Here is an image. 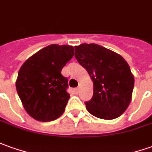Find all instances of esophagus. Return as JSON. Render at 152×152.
<instances>
[{
  "instance_id": "1",
  "label": "esophagus",
  "mask_w": 152,
  "mask_h": 152,
  "mask_svg": "<svg viewBox=\"0 0 152 152\" xmlns=\"http://www.w3.org/2000/svg\"><path fill=\"white\" fill-rule=\"evenodd\" d=\"M78 92H79V88H75V89H74V93H75L76 94H78Z\"/></svg>"
}]
</instances>
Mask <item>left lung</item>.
Instances as JSON below:
<instances>
[{
  "label": "left lung",
  "instance_id": "left-lung-1",
  "mask_svg": "<svg viewBox=\"0 0 152 152\" xmlns=\"http://www.w3.org/2000/svg\"><path fill=\"white\" fill-rule=\"evenodd\" d=\"M74 56L89 74L94 95L85 102L94 117L111 120L121 116L129 106L134 88L130 67L120 54L96 44L74 46Z\"/></svg>",
  "mask_w": 152,
  "mask_h": 152
}]
</instances>
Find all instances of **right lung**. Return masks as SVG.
Masks as SVG:
<instances>
[{
    "mask_svg": "<svg viewBox=\"0 0 152 152\" xmlns=\"http://www.w3.org/2000/svg\"><path fill=\"white\" fill-rule=\"evenodd\" d=\"M74 56V47L50 45L39 50L19 70L16 90L27 113L50 122L64 112L70 96L68 78L61 70Z\"/></svg>",
    "mask_w": 152,
    "mask_h": 152,
    "instance_id": "1",
    "label": "right lung"
}]
</instances>
